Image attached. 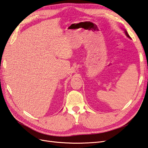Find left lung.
<instances>
[{
    "label": "left lung",
    "mask_w": 148,
    "mask_h": 148,
    "mask_svg": "<svg viewBox=\"0 0 148 148\" xmlns=\"http://www.w3.org/2000/svg\"><path fill=\"white\" fill-rule=\"evenodd\" d=\"M125 34H126V35L127 36V37H128L129 38H131L130 36L128 35V33H127V31L126 30H125Z\"/></svg>",
    "instance_id": "8db88e82"
}]
</instances>
